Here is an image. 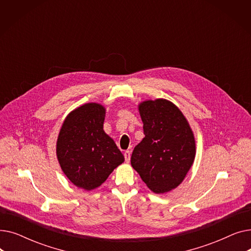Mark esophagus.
<instances>
[{
	"label": "esophagus",
	"instance_id": "34e87169",
	"mask_svg": "<svg viewBox=\"0 0 251 251\" xmlns=\"http://www.w3.org/2000/svg\"><path fill=\"white\" fill-rule=\"evenodd\" d=\"M130 155H131V151H126L124 152V157H125V161L128 163L130 161Z\"/></svg>",
	"mask_w": 251,
	"mask_h": 251
}]
</instances>
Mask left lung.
<instances>
[{
    "label": "left lung",
    "instance_id": "8db88e82",
    "mask_svg": "<svg viewBox=\"0 0 251 251\" xmlns=\"http://www.w3.org/2000/svg\"><path fill=\"white\" fill-rule=\"evenodd\" d=\"M144 138L134 148L131 166L155 193L176 188L195 157L192 130L182 112L167 100L139 104Z\"/></svg>",
    "mask_w": 251,
    "mask_h": 251
}]
</instances>
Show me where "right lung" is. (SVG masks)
Wrapping results in <instances>:
<instances>
[{
	"label": "right lung",
	"instance_id": "add662e5",
	"mask_svg": "<svg viewBox=\"0 0 251 251\" xmlns=\"http://www.w3.org/2000/svg\"><path fill=\"white\" fill-rule=\"evenodd\" d=\"M105 110L89 102L72 111L62 125L57 156L64 174L79 188L91 190L107 180L124 155L104 133Z\"/></svg>",
	"mask_w": 251,
	"mask_h": 251
}]
</instances>
